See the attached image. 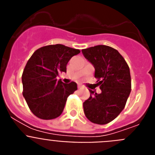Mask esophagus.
I'll return each instance as SVG.
<instances>
[{"label": "esophagus", "instance_id": "34e87169", "mask_svg": "<svg viewBox=\"0 0 155 155\" xmlns=\"http://www.w3.org/2000/svg\"><path fill=\"white\" fill-rule=\"evenodd\" d=\"M78 88H82V87H83V86H82L81 84H78Z\"/></svg>", "mask_w": 155, "mask_h": 155}]
</instances>
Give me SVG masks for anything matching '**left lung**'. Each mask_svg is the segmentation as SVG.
<instances>
[{"label":"left lung","mask_w":155,"mask_h":155,"mask_svg":"<svg viewBox=\"0 0 155 155\" xmlns=\"http://www.w3.org/2000/svg\"><path fill=\"white\" fill-rule=\"evenodd\" d=\"M94 68L97 86L102 92L89 89L90 97L83 103L86 117L94 124H109L125 107L131 91L130 68L118 51L110 46L98 45L81 50Z\"/></svg>","instance_id":"8db88e82"}]
</instances>
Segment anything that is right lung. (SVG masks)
Instances as JSON below:
<instances>
[{"instance_id":"1","label":"right lung","mask_w":155,"mask_h":155,"mask_svg":"<svg viewBox=\"0 0 155 155\" xmlns=\"http://www.w3.org/2000/svg\"><path fill=\"white\" fill-rule=\"evenodd\" d=\"M80 50L61 44L50 45L35 50L23 71V96L31 113L42 120L61 115L68 97L78 89L72 81L64 84L57 77L67 72V64Z\"/></svg>"}]
</instances>
